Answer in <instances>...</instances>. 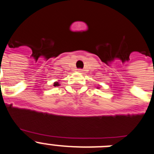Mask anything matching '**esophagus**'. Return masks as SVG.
<instances>
[{"mask_svg":"<svg viewBox=\"0 0 154 154\" xmlns=\"http://www.w3.org/2000/svg\"><path fill=\"white\" fill-rule=\"evenodd\" d=\"M78 72H80V73H82V72H83V70H82V69H78Z\"/></svg>","mask_w":154,"mask_h":154,"instance_id":"1","label":"esophagus"}]
</instances>
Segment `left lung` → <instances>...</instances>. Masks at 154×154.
<instances>
[{"label": "left lung", "mask_w": 154, "mask_h": 154, "mask_svg": "<svg viewBox=\"0 0 154 154\" xmlns=\"http://www.w3.org/2000/svg\"><path fill=\"white\" fill-rule=\"evenodd\" d=\"M100 86V85H99ZM97 89H100V87H97Z\"/></svg>", "instance_id": "left-lung-1"}]
</instances>
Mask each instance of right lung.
<instances>
[{
    "label": "right lung",
    "instance_id": "add662e5",
    "mask_svg": "<svg viewBox=\"0 0 154 154\" xmlns=\"http://www.w3.org/2000/svg\"><path fill=\"white\" fill-rule=\"evenodd\" d=\"M60 85V84H59V82H55V83H54V86H59Z\"/></svg>",
    "mask_w": 154,
    "mask_h": 154
}]
</instances>
